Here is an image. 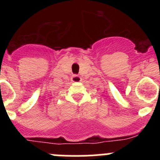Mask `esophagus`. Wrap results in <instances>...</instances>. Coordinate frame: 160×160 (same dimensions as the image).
<instances>
[{
  "label": "esophagus",
  "instance_id": "esophagus-1",
  "mask_svg": "<svg viewBox=\"0 0 160 160\" xmlns=\"http://www.w3.org/2000/svg\"><path fill=\"white\" fill-rule=\"evenodd\" d=\"M71 81L72 83H78V82L81 81V78L77 75H72L71 77Z\"/></svg>",
  "mask_w": 160,
  "mask_h": 160
}]
</instances>
